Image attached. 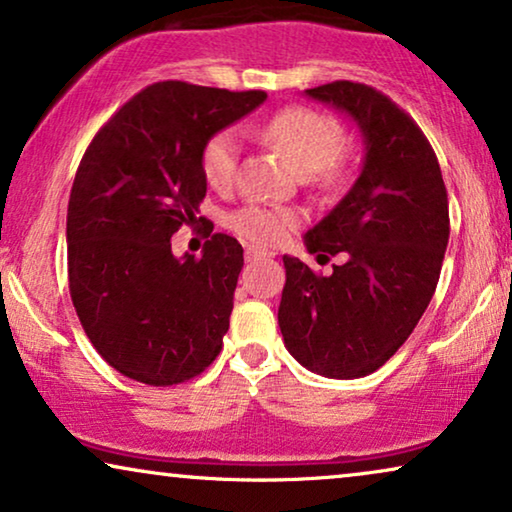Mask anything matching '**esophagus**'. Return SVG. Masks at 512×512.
Wrapping results in <instances>:
<instances>
[{
	"label": "esophagus",
	"instance_id": "1",
	"mask_svg": "<svg viewBox=\"0 0 512 512\" xmlns=\"http://www.w3.org/2000/svg\"><path fill=\"white\" fill-rule=\"evenodd\" d=\"M247 263H254V261H265V258H272L270 251L265 249H247Z\"/></svg>",
	"mask_w": 512,
	"mask_h": 512
}]
</instances>
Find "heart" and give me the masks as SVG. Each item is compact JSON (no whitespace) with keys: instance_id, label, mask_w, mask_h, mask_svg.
<instances>
[{"instance_id":"obj_1","label":"heart","mask_w":512,"mask_h":512,"mask_svg":"<svg viewBox=\"0 0 512 512\" xmlns=\"http://www.w3.org/2000/svg\"><path fill=\"white\" fill-rule=\"evenodd\" d=\"M261 137L291 160L300 174H312L321 184L340 177L345 153L342 130L331 116L314 109L289 107L277 111L261 128ZM240 142L233 130H221L202 146V177L214 191L233 186ZM228 226L251 244H279L298 226V214L286 207L244 205L230 214Z\"/></svg>"}]
</instances>
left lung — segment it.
Wrapping results in <instances>:
<instances>
[{
    "instance_id": "1",
    "label": "left lung",
    "mask_w": 512,
    "mask_h": 512,
    "mask_svg": "<svg viewBox=\"0 0 512 512\" xmlns=\"http://www.w3.org/2000/svg\"><path fill=\"white\" fill-rule=\"evenodd\" d=\"M305 95L359 125L363 165L345 198L305 233L310 254H345V263L321 277L284 256L277 319L293 359L352 380L384 366L429 307L450 240L447 191L429 139L380 90L333 81Z\"/></svg>"
}]
</instances>
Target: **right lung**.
<instances>
[{
	"mask_svg": "<svg viewBox=\"0 0 512 512\" xmlns=\"http://www.w3.org/2000/svg\"><path fill=\"white\" fill-rule=\"evenodd\" d=\"M265 97L153 83L83 153L67 207L69 293L93 347L130 380L170 387L200 375L221 352L242 244L214 233L200 258H177L170 237L205 221L202 146Z\"/></svg>",
	"mask_w": 512,
	"mask_h": 512,
	"instance_id": "add662e5",
	"label": "right lung"
}]
</instances>
